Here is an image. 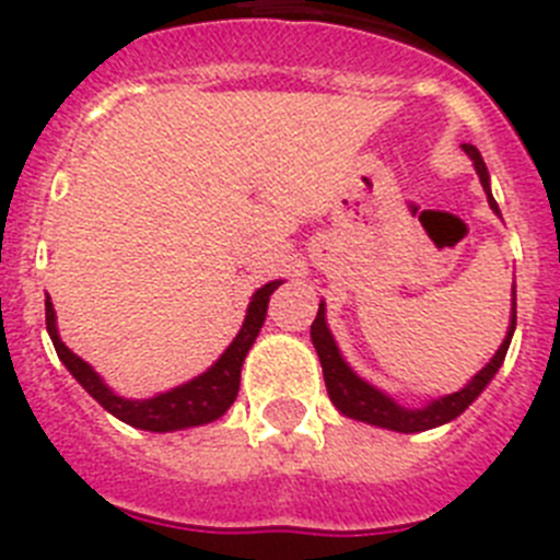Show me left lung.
Segmentation results:
<instances>
[{"label":"left lung","instance_id":"1","mask_svg":"<svg viewBox=\"0 0 560 560\" xmlns=\"http://www.w3.org/2000/svg\"><path fill=\"white\" fill-rule=\"evenodd\" d=\"M464 152L471 158V163H475V172H478L480 183H483V191L486 197H489L491 210L500 217V208H497L494 197H491L489 168H486L478 147L464 143ZM514 330H516V300L514 305H511V325H508V332L505 338H502L500 350L494 352V358H491V361L486 363V366L480 369V372L475 374V377L460 388V392L433 399V402H428L424 408H402V405L394 402L388 394H383L381 388H374L372 383H366L363 377H358V374L352 372L350 363L343 361L341 352H338L336 338H332L330 327H327L325 322V302L319 305V314H316L314 325H311V341H314L316 355H319L322 361L327 394H330L332 405L341 410L343 417L374 424V428L397 430V433H422V430L453 422L455 417H460V413H464V410L469 408L480 394H483V388L489 386L491 377L497 374V369H500L502 361H505V352L508 347H511V336H514Z\"/></svg>","mask_w":560,"mask_h":560}]
</instances>
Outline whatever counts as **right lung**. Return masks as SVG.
Instances as JSON below:
<instances>
[{"label":"right lung","instance_id":"add662e5","mask_svg":"<svg viewBox=\"0 0 560 560\" xmlns=\"http://www.w3.org/2000/svg\"><path fill=\"white\" fill-rule=\"evenodd\" d=\"M280 283H283V280H271L264 289L255 291L253 302L246 307V319L244 325H241L238 336L233 338V343H230L228 350L222 352V358H219L208 372H202L199 377H194V381L183 383V386L172 388V392H163L150 399H127L119 397V394H113L100 374L60 341L58 325H55V307L52 302H49V296H46V330H49V338H52L58 358L66 363V369L74 374V381L80 383L107 413H113L116 419H121V422L132 424V428L138 430L172 433V430L197 428V424L213 422V419L224 417V410L235 402L244 358L246 352H249V347L255 343V338H258L260 327H264L271 291Z\"/></svg>","mask_w":560,"mask_h":560}]
</instances>
